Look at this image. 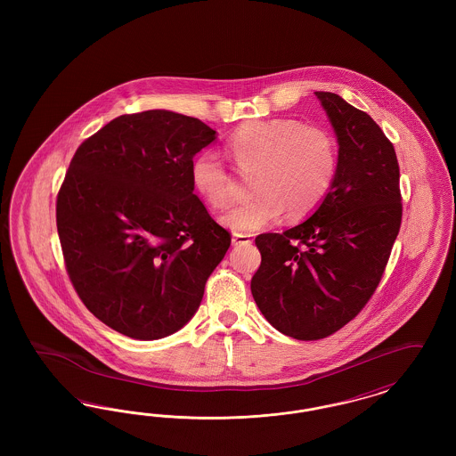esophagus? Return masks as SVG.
I'll return each mask as SVG.
<instances>
[{
  "label": "esophagus",
  "mask_w": 456,
  "mask_h": 456,
  "mask_svg": "<svg viewBox=\"0 0 456 456\" xmlns=\"http://www.w3.org/2000/svg\"><path fill=\"white\" fill-rule=\"evenodd\" d=\"M253 239L246 234H234L232 236V246H240V244H251Z\"/></svg>",
  "instance_id": "esophagus-1"
}]
</instances>
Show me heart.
I'll return each instance as SVG.
<instances>
[{"mask_svg":"<svg viewBox=\"0 0 456 456\" xmlns=\"http://www.w3.org/2000/svg\"><path fill=\"white\" fill-rule=\"evenodd\" d=\"M239 171L253 173L255 195L224 214L220 222L236 234H251L279 220L311 214L330 191L337 173V147L322 128L294 119L251 121L227 143ZM191 183L214 208L232 198V175L217 153L201 152L191 164Z\"/></svg>","mask_w":456,"mask_h":456,"instance_id":"1","label":"heart"}]
</instances>
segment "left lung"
<instances>
[{"instance_id":"1","label":"left lung","mask_w":456,"mask_h":456,"mask_svg":"<svg viewBox=\"0 0 456 456\" xmlns=\"http://www.w3.org/2000/svg\"><path fill=\"white\" fill-rule=\"evenodd\" d=\"M338 143L337 173L314 214L255 239L251 294L281 333L320 340L347 325L383 277L402 222L400 169L390 140L364 110L314 92Z\"/></svg>"}]
</instances>
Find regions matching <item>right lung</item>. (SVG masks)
Segmentation results:
<instances>
[{
    "label": "right lung",
    "mask_w": 456,
    "mask_h": 456,
    "mask_svg": "<svg viewBox=\"0 0 456 456\" xmlns=\"http://www.w3.org/2000/svg\"><path fill=\"white\" fill-rule=\"evenodd\" d=\"M216 140L196 118L152 109L112 119L69 162L56 203L68 275L88 311L130 338L186 325L231 246L191 183L193 157Z\"/></svg>",
    "instance_id": "add662e5"
}]
</instances>
